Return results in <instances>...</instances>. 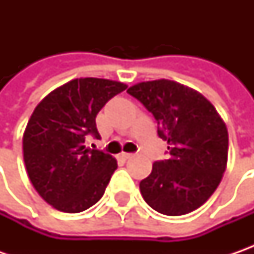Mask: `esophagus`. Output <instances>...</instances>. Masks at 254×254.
Masks as SVG:
<instances>
[{"label": "esophagus", "mask_w": 254, "mask_h": 254, "mask_svg": "<svg viewBox=\"0 0 254 254\" xmlns=\"http://www.w3.org/2000/svg\"><path fill=\"white\" fill-rule=\"evenodd\" d=\"M132 157H134V154H131V152H122V154H120V158L124 160V161L130 160V158H132Z\"/></svg>", "instance_id": "34e87169"}]
</instances>
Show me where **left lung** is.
<instances>
[{
    "label": "left lung",
    "instance_id": "left-lung-1",
    "mask_svg": "<svg viewBox=\"0 0 254 254\" xmlns=\"http://www.w3.org/2000/svg\"><path fill=\"white\" fill-rule=\"evenodd\" d=\"M127 93L154 116L158 137L168 142V160L154 162L140 182L144 200L168 216L198 209L228 162V130L216 109L200 93L167 79L134 84Z\"/></svg>",
    "mask_w": 254,
    "mask_h": 254
}]
</instances>
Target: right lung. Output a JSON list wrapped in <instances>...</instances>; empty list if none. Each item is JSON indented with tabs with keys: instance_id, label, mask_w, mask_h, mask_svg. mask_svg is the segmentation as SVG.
Segmentation results:
<instances>
[{
	"instance_id": "1",
	"label": "right lung",
	"mask_w": 254,
	"mask_h": 254,
	"mask_svg": "<svg viewBox=\"0 0 254 254\" xmlns=\"http://www.w3.org/2000/svg\"><path fill=\"white\" fill-rule=\"evenodd\" d=\"M126 89L107 79H74L49 93L32 113L22 142L25 167L35 190L58 210L77 213L103 196L117 161L86 148L84 140L100 138L97 113Z\"/></svg>"
}]
</instances>
